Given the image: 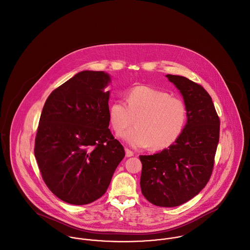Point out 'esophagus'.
Returning <instances> with one entry per match:
<instances>
[{"label": "esophagus", "mask_w": 250, "mask_h": 250, "mask_svg": "<svg viewBox=\"0 0 250 250\" xmlns=\"http://www.w3.org/2000/svg\"><path fill=\"white\" fill-rule=\"evenodd\" d=\"M133 154H134V152H133L132 150H130L129 149L125 148V156H127V157H130V156H132Z\"/></svg>", "instance_id": "obj_1"}]
</instances>
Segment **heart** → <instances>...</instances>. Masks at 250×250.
<instances>
[{"mask_svg": "<svg viewBox=\"0 0 250 250\" xmlns=\"http://www.w3.org/2000/svg\"><path fill=\"white\" fill-rule=\"evenodd\" d=\"M110 125L116 133L133 124L136 126L122 133V138L133 148L163 150L174 144L183 133L188 109L185 101L148 86L131 89L126 103L116 100L109 106Z\"/></svg>", "mask_w": 250, "mask_h": 250, "instance_id": "obj_1", "label": "heart"}]
</instances>
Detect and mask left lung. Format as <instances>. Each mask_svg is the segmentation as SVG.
I'll use <instances>...</instances> for the list:
<instances>
[{
    "label": "left lung",
    "instance_id": "1",
    "mask_svg": "<svg viewBox=\"0 0 250 250\" xmlns=\"http://www.w3.org/2000/svg\"><path fill=\"white\" fill-rule=\"evenodd\" d=\"M181 92L188 123L168 149L140 155L142 194L158 207H177L196 196L211 176L220 121L208 92L187 77L166 75Z\"/></svg>",
    "mask_w": 250,
    "mask_h": 250
}]
</instances>
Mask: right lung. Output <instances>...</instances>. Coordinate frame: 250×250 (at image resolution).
<instances>
[{
    "label": "right lung",
    "mask_w": 250,
    "mask_h": 250,
    "mask_svg": "<svg viewBox=\"0 0 250 250\" xmlns=\"http://www.w3.org/2000/svg\"><path fill=\"white\" fill-rule=\"evenodd\" d=\"M110 77L85 70L55 89L44 103L35 140L42 177L53 194L72 205L100 198L125 157L109 126Z\"/></svg>",
    "instance_id": "add662e5"
}]
</instances>
